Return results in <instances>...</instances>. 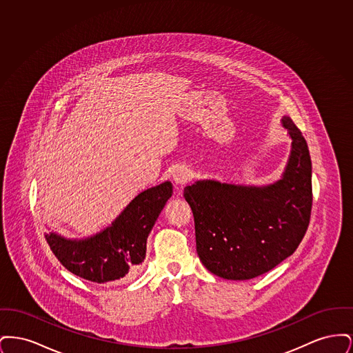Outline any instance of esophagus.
<instances>
[{
	"instance_id": "34e87169",
	"label": "esophagus",
	"mask_w": 353,
	"mask_h": 353,
	"mask_svg": "<svg viewBox=\"0 0 353 353\" xmlns=\"http://www.w3.org/2000/svg\"><path fill=\"white\" fill-rule=\"evenodd\" d=\"M190 172L188 169L180 168L177 169L174 173H173V180L176 184L184 185L185 183L190 181Z\"/></svg>"
}]
</instances>
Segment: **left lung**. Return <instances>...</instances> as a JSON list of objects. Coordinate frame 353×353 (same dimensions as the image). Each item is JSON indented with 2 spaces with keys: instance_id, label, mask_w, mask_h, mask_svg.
<instances>
[{
  "instance_id": "8db88e82",
  "label": "left lung",
  "mask_w": 353,
  "mask_h": 353,
  "mask_svg": "<svg viewBox=\"0 0 353 353\" xmlns=\"http://www.w3.org/2000/svg\"><path fill=\"white\" fill-rule=\"evenodd\" d=\"M292 151L275 184L252 188L199 181L185 186L192 208L196 248L214 275L245 281L262 275L295 252L311 219V157L292 119H282Z\"/></svg>"
}]
</instances>
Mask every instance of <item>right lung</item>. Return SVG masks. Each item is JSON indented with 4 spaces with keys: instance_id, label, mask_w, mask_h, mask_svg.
<instances>
[{
    "instance_id": "add662e5",
    "label": "right lung",
    "mask_w": 353,
    "mask_h": 353,
    "mask_svg": "<svg viewBox=\"0 0 353 353\" xmlns=\"http://www.w3.org/2000/svg\"><path fill=\"white\" fill-rule=\"evenodd\" d=\"M172 193L169 181L141 192L110 228L83 241L54 233L45 238L58 261L83 279L105 283L128 278L144 261L148 234Z\"/></svg>"
}]
</instances>
